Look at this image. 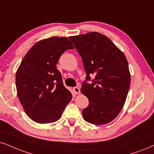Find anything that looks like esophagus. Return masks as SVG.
Here are the masks:
<instances>
[{
  "mask_svg": "<svg viewBox=\"0 0 154 154\" xmlns=\"http://www.w3.org/2000/svg\"><path fill=\"white\" fill-rule=\"evenodd\" d=\"M73 91H75V94H79V93H80V89H79V87H74V88H73Z\"/></svg>",
  "mask_w": 154,
  "mask_h": 154,
  "instance_id": "34e87169",
  "label": "esophagus"
}]
</instances>
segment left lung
<instances>
[{
	"label": "left lung",
	"mask_w": 154,
	"mask_h": 154,
	"mask_svg": "<svg viewBox=\"0 0 154 154\" xmlns=\"http://www.w3.org/2000/svg\"><path fill=\"white\" fill-rule=\"evenodd\" d=\"M82 57L86 81L81 91L89 104L82 110L84 119L102 125L114 120L123 108L129 91L131 75L127 60L107 37L100 32L69 37ZM95 77L91 84L89 75Z\"/></svg>",
	"instance_id": "obj_1"
}]
</instances>
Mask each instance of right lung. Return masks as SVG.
<instances>
[{"instance_id":"right-lung-1","label":"right lung","mask_w":154,"mask_h":154,"mask_svg":"<svg viewBox=\"0 0 154 154\" xmlns=\"http://www.w3.org/2000/svg\"><path fill=\"white\" fill-rule=\"evenodd\" d=\"M73 48L65 37L44 39L28 50L17 69L18 99L27 115L37 123L57 121L72 98L56 65L62 54Z\"/></svg>"}]
</instances>
